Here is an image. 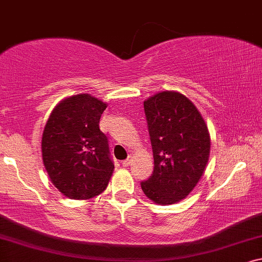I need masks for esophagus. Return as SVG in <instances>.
<instances>
[{
	"mask_svg": "<svg viewBox=\"0 0 262 262\" xmlns=\"http://www.w3.org/2000/svg\"><path fill=\"white\" fill-rule=\"evenodd\" d=\"M132 158H133V157L130 156L129 158H128V159H126V160H123V161H122V165H123L124 167H128V166H129V165L132 164Z\"/></svg>",
	"mask_w": 262,
	"mask_h": 262,
	"instance_id": "obj_1",
	"label": "esophagus"
}]
</instances>
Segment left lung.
I'll return each instance as SVG.
<instances>
[{
  "label": "left lung",
  "mask_w": 262,
  "mask_h": 262,
  "mask_svg": "<svg viewBox=\"0 0 262 262\" xmlns=\"http://www.w3.org/2000/svg\"><path fill=\"white\" fill-rule=\"evenodd\" d=\"M153 149L154 171L141 183L143 193L160 205L182 201L203 176L210 134L192 102L177 91H161L143 102Z\"/></svg>",
  "instance_id": "obj_1"
}]
</instances>
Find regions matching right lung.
I'll use <instances>...</instances> for the list:
<instances>
[{"mask_svg":"<svg viewBox=\"0 0 262 262\" xmlns=\"http://www.w3.org/2000/svg\"><path fill=\"white\" fill-rule=\"evenodd\" d=\"M106 103L89 94L58 103L42 133V161L51 182L71 200H89L108 186L114 171L108 138L99 129Z\"/></svg>","mask_w":262,"mask_h":262,"instance_id":"right-lung-1","label":"right lung"}]
</instances>
